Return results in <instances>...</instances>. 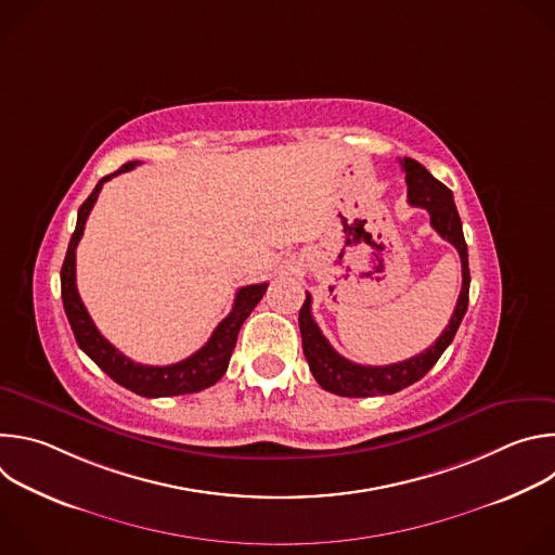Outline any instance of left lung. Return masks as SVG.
<instances>
[{
  "label": "left lung",
  "mask_w": 555,
  "mask_h": 555,
  "mask_svg": "<svg viewBox=\"0 0 555 555\" xmlns=\"http://www.w3.org/2000/svg\"><path fill=\"white\" fill-rule=\"evenodd\" d=\"M406 184H409V204L426 208L430 212V225L443 236L448 244H452L461 257V294L456 300V307L450 315V323L441 332V336L430 345L426 351L386 366H364L356 364L347 358H343L330 340L323 336V332L315 325L311 315V296L307 292V298L298 313V327L302 338V351L309 364L311 375L315 377L325 390L343 395V398H373V395H390L398 392L417 379H422L441 358V353L452 343L463 315L467 311V294H469V268H467V246L463 240L461 217L454 206L452 191L441 184L437 178L430 176V171L411 157L400 160Z\"/></svg>",
  "instance_id": "8db88e82"
}]
</instances>
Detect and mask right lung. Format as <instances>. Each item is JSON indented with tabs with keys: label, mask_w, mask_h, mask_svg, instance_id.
Segmentation results:
<instances>
[{
	"label": "right lung",
	"mask_w": 555,
	"mask_h": 555,
	"mask_svg": "<svg viewBox=\"0 0 555 555\" xmlns=\"http://www.w3.org/2000/svg\"><path fill=\"white\" fill-rule=\"evenodd\" d=\"M135 165H140V163H127L116 173L105 176L96 184L92 195L81 204V208H78L76 228L72 232V240H69V246H67V253L63 259V268H61L63 309H65V315H67L78 347H81L116 384L142 395V398H171V395L197 392V390L212 386L225 373L230 356L236 345V336H240L244 321L253 313L257 302L263 298L268 283L246 285L236 292L230 313L215 327L208 343L182 362L167 364V366L138 364V362L129 360L125 353H120L109 340H105L101 336V332L96 330L94 321L90 319V313L76 289V246H78V242H81L86 221L99 199L103 184L118 173L131 171Z\"/></svg>",
	"instance_id": "1"
}]
</instances>
